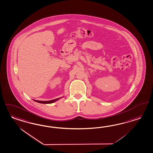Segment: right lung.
<instances>
[{"label": "right lung", "mask_w": 153, "mask_h": 153, "mask_svg": "<svg viewBox=\"0 0 153 153\" xmlns=\"http://www.w3.org/2000/svg\"><path fill=\"white\" fill-rule=\"evenodd\" d=\"M62 97L60 98H56V99H55V100H48V101H41V100H35V102H37L38 103H43V104H50V103H53V102H56L57 100H59V99L61 98Z\"/></svg>", "instance_id": "1"}]
</instances>
